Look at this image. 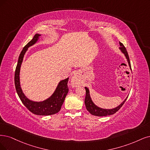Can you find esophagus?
Masks as SVG:
<instances>
[{"instance_id":"34e87169","label":"esophagus","mask_w":150,"mask_h":150,"mask_svg":"<svg viewBox=\"0 0 150 150\" xmlns=\"http://www.w3.org/2000/svg\"><path fill=\"white\" fill-rule=\"evenodd\" d=\"M71 85L75 87L79 85L81 83V79L79 72L75 73L71 79Z\"/></svg>"}]
</instances>
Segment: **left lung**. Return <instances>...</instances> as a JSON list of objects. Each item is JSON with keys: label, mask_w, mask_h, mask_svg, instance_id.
<instances>
[{"label": "left lung", "mask_w": 150, "mask_h": 150, "mask_svg": "<svg viewBox=\"0 0 150 150\" xmlns=\"http://www.w3.org/2000/svg\"><path fill=\"white\" fill-rule=\"evenodd\" d=\"M119 44L120 46L119 47V49L120 50L122 53H123L124 54V55L127 60V62H128L129 65L130 67V69L132 70L130 59H129V57L128 53H127V50L122 43L119 42ZM85 88L86 90V96H85V104L86 109L90 114H91L92 115H96V116H107V115H112V114H115L116 112L118 111L122 106V105L124 104L125 101H126V99H127V98H128V97H127L125 99V100L120 105H119L117 107H116L113 109H103V108L97 106L93 102L92 99L91 98V96H90V95L89 89H88L87 87H85Z\"/></svg>", "instance_id": "left-lung-1"}]
</instances>
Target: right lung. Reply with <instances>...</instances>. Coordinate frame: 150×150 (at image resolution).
I'll list each match as a JSON object with an SVG mask.
<instances>
[{
  "instance_id": "add662e5",
  "label": "right lung",
  "mask_w": 150,
  "mask_h": 150,
  "mask_svg": "<svg viewBox=\"0 0 150 150\" xmlns=\"http://www.w3.org/2000/svg\"><path fill=\"white\" fill-rule=\"evenodd\" d=\"M41 35L36 34L22 50L15 72V85L16 93L25 106L32 113L40 115H49L57 113L61 109L65 98L69 92L67 83L69 78L60 80L52 95L42 101H34L28 98L21 90L20 81V67L24 55L28 47L34 45L40 40Z\"/></svg>"
}]
</instances>
